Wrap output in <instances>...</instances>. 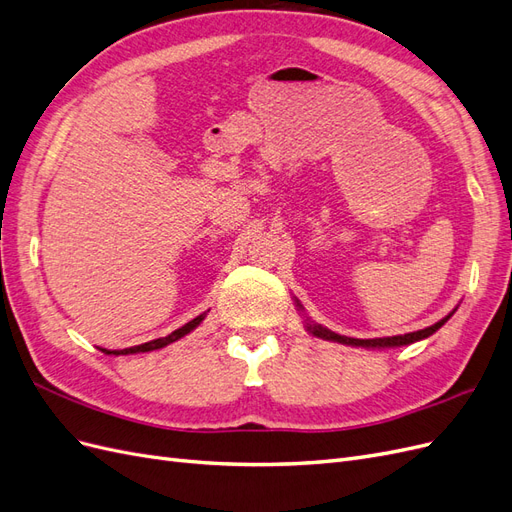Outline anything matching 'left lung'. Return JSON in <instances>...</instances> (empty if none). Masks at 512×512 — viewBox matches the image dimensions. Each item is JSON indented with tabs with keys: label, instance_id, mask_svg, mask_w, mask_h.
Instances as JSON below:
<instances>
[{
	"label": "left lung",
	"instance_id": "1",
	"mask_svg": "<svg viewBox=\"0 0 512 512\" xmlns=\"http://www.w3.org/2000/svg\"><path fill=\"white\" fill-rule=\"evenodd\" d=\"M451 318V314H448L446 318H442L440 322L431 324V327L427 329H421V331H414V333H406V335H393V337H374V339H354V337H346V335H337L329 329L320 327V324H307V331L314 333L316 337H322V339H331V342H339V344H346V346H363V348H399V346H408L412 342H418V339H425L429 337L431 333H436L442 324Z\"/></svg>",
	"mask_w": 512,
	"mask_h": 512
}]
</instances>
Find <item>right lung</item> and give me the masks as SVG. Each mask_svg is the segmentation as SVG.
<instances>
[{"mask_svg": "<svg viewBox=\"0 0 512 512\" xmlns=\"http://www.w3.org/2000/svg\"><path fill=\"white\" fill-rule=\"evenodd\" d=\"M203 318H205V314H200V316H196L194 320H190L188 324H183L181 329H177V331H173L170 335H166V337H160V339H151V342H147V344H141V346H132V348H126V350H104V348H100L102 352H106V354H136V352H149V350H158V348H164V346H168V344H173V342H177V339H181L183 335H188L190 331H194L200 322H203Z\"/></svg>", "mask_w": 512, "mask_h": 512, "instance_id": "1", "label": "right lung"}]
</instances>
